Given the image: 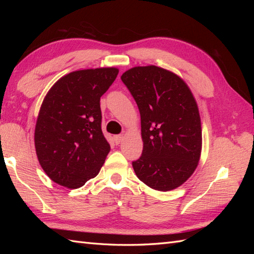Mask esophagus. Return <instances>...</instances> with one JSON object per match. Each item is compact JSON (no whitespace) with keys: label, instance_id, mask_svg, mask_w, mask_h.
I'll return each mask as SVG.
<instances>
[{"label":"esophagus","instance_id":"34e87169","mask_svg":"<svg viewBox=\"0 0 254 254\" xmlns=\"http://www.w3.org/2000/svg\"><path fill=\"white\" fill-rule=\"evenodd\" d=\"M113 138H115L116 144H120L122 142V139H123V135H122V134H119V135H116Z\"/></svg>","mask_w":254,"mask_h":254}]
</instances>
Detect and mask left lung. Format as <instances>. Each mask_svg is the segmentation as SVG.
Masks as SVG:
<instances>
[{"label": "left lung", "instance_id": "obj_1", "mask_svg": "<svg viewBox=\"0 0 254 254\" xmlns=\"http://www.w3.org/2000/svg\"><path fill=\"white\" fill-rule=\"evenodd\" d=\"M121 79L141 115L143 152L133 169L154 190H174L191 177L201 155L196 101L178 75L158 66L133 67Z\"/></svg>", "mask_w": 254, "mask_h": 254}]
</instances>
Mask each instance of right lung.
<instances>
[{"label": "right lung", "instance_id": "obj_1", "mask_svg": "<svg viewBox=\"0 0 254 254\" xmlns=\"http://www.w3.org/2000/svg\"><path fill=\"white\" fill-rule=\"evenodd\" d=\"M119 69H80L60 78L42 102L35 128L39 164L52 181L68 189L96 177L110 145L101 131L100 97Z\"/></svg>", "mask_w": 254, "mask_h": 254}]
</instances>
